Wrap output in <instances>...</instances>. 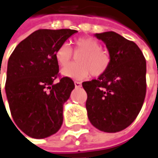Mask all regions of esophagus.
Instances as JSON below:
<instances>
[{
  "mask_svg": "<svg viewBox=\"0 0 158 158\" xmlns=\"http://www.w3.org/2000/svg\"><path fill=\"white\" fill-rule=\"evenodd\" d=\"M74 85H75V86L77 87V88H79L81 86V83L79 82V81H74Z\"/></svg>",
  "mask_w": 158,
  "mask_h": 158,
  "instance_id": "esophagus-1",
  "label": "esophagus"
}]
</instances>
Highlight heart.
Wrapping results in <instances>:
<instances>
[{
  "mask_svg": "<svg viewBox=\"0 0 158 158\" xmlns=\"http://www.w3.org/2000/svg\"><path fill=\"white\" fill-rule=\"evenodd\" d=\"M73 52L67 44H62L55 51V58L61 67H65L78 57L79 64L63 69V75L75 79L88 78L91 74L100 77L110 68L112 58L109 52L102 49L95 38L84 36L76 38L73 42Z\"/></svg>",
  "mask_w": 158,
  "mask_h": 158,
  "instance_id": "1",
  "label": "heart"
}]
</instances>
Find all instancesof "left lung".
Instances as JSON below:
<instances>
[{"label": "left lung", "mask_w": 158, "mask_h": 158, "mask_svg": "<svg viewBox=\"0 0 158 158\" xmlns=\"http://www.w3.org/2000/svg\"><path fill=\"white\" fill-rule=\"evenodd\" d=\"M111 56L110 68L97 79L82 83L87 94L90 123L101 131H122L135 120L146 95V60L142 51L114 31L96 34Z\"/></svg>", "instance_id": "left-lung-1"}]
</instances>
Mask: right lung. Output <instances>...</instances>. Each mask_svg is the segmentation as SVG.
<instances>
[{"label": "right lung", "instance_id": "obj_1", "mask_svg": "<svg viewBox=\"0 0 158 158\" xmlns=\"http://www.w3.org/2000/svg\"><path fill=\"white\" fill-rule=\"evenodd\" d=\"M76 32L35 30L9 57L5 91L10 113L18 128L32 138L48 137L62 126L63 105L75 85L71 78L60 76L55 51Z\"/></svg>", "mask_w": 158, "mask_h": 158}]
</instances>
